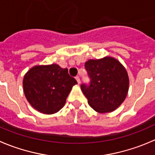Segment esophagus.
Segmentation results:
<instances>
[{
	"mask_svg": "<svg viewBox=\"0 0 155 155\" xmlns=\"http://www.w3.org/2000/svg\"><path fill=\"white\" fill-rule=\"evenodd\" d=\"M75 79H76V80H77V81H78V84H80V83H81L80 77H79V76H77L76 78H75Z\"/></svg>",
	"mask_w": 155,
	"mask_h": 155,
	"instance_id": "obj_1",
	"label": "esophagus"
}]
</instances>
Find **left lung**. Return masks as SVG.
Listing matches in <instances>:
<instances>
[{"instance_id":"8db88e82","label":"left lung","mask_w":155,"mask_h":155,"mask_svg":"<svg viewBox=\"0 0 155 155\" xmlns=\"http://www.w3.org/2000/svg\"><path fill=\"white\" fill-rule=\"evenodd\" d=\"M84 66L91 82L81 84V88L88 104L98 113L114 111L125 101L129 91L126 68L112 57L88 60Z\"/></svg>"}]
</instances>
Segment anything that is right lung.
<instances>
[{
	"instance_id": "right-lung-1",
	"label": "right lung",
	"mask_w": 155,
	"mask_h": 155,
	"mask_svg": "<svg viewBox=\"0 0 155 155\" xmlns=\"http://www.w3.org/2000/svg\"><path fill=\"white\" fill-rule=\"evenodd\" d=\"M77 84L67 68L52 64L29 69L23 78V86L26 100L33 108L53 114L64 107L72 87Z\"/></svg>"
}]
</instances>
